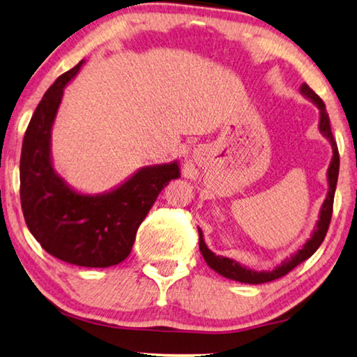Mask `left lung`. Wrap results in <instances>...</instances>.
<instances>
[{
  "label": "left lung",
  "mask_w": 357,
  "mask_h": 357,
  "mask_svg": "<svg viewBox=\"0 0 357 357\" xmlns=\"http://www.w3.org/2000/svg\"><path fill=\"white\" fill-rule=\"evenodd\" d=\"M301 93L302 96H305L319 109V125L318 130L323 136L329 140L331 147H332V160L329 169H327V195L326 199L321 206L319 210V217L317 225H314V229L312 232L310 238H307V242L302 245V247L282 261V264H278L272 268V271H255V268H250L247 266H242L241 262L234 261L231 258H226V256H220L215 255L212 250H208V247L204 242V234L199 227V250L206 259L207 266L210 268H213L215 272L220 273L229 280H236V282L241 283H250V284H261V283H267L272 282V280L282 278L286 273L293 271L294 267H297L305 259L310 258V256L319 248V245L323 243L327 229H329V223H331V217H332V206H334V195H335V188H337V180H338V167H340V156H338V149H337V142L334 136H332L331 131V121H329V115H327L326 106L317 93H314L310 86L307 84L301 85Z\"/></svg>",
  "instance_id": "8db88e82"
}]
</instances>
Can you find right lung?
I'll return each mask as SVG.
<instances>
[{
    "label": "right lung",
    "mask_w": 357,
    "mask_h": 357,
    "mask_svg": "<svg viewBox=\"0 0 357 357\" xmlns=\"http://www.w3.org/2000/svg\"><path fill=\"white\" fill-rule=\"evenodd\" d=\"M82 64L60 75L34 110L22 145L20 201L28 229L47 253L74 266L110 267L131 253L140 223L180 167L177 160L140 167L98 195L77 191L55 171L52 130Z\"/></svg>",
    "instance_id": "1"
}]
</instances>
